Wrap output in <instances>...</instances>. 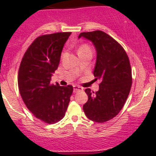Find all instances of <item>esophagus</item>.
<instances>
[{"label":"esophagus","instance_id":"obj_1","mask_svg":"<svg viewBox=\"0 0 156 156\" xmlns=\"http://www.w3.org/2000/svg\"><path fill=\"white\" fill-rule=\"evenodd\" d=\"M81 90H83V87H80V86L75 85L73 87L74 93H77V92H78V91H81Z\"/></svg>","mask_w":156,"mask_h":156}]
</instances>
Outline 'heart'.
Listing matches in <instances>:
<instances>
[{"label": "heart", "mask_w": 156, "mask_h": 156, "mask_svg": "<svg viewBox=\"0 0 156 156\" xmlns=\"http://www.w3.org/2000/svg\"><path fill=\"white\" fill-rule=\"evenodd\" d=\"M90 50V47L88 46L87 44H83L78 48V53H81V52H83V51H86V50Z\"/></svg>", "instance_id": "b5f03b06"}]
</instances>
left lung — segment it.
<instances>
[{
  "label": "left lung",
  "instance_id": "1",
  "mask_svg": "<svg viewBox=\"0 0 156 156\" xmlns=\"http://www.w3.org/2000/svg\"><path fill=\"white\" fill-rule=\"evenodd\" d=\"M81 37L92 41L95 47L94 75L95 79L101 80L96 93L90 88L85 90L88 100L83 109L91 121L103 123L115 117L126 102L132 84L130 61L122 45L103 31L81 32L78 38Z\"/></svg>",
  "mask_w": 156,
  "mask_h": 156
}]
</instances>
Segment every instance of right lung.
<instances>
[{
  "instance_id": "right-lung-1",
  "label": "right lung",
  "mask_w": 156,
  "mask_h": 156,
  "mask_svg": "<svg viewBox=\"0 0 156 156\" xmlns=\"http://www.w3.org/2000/svg\"><path fill=\"white\" fill-rule=\"evenodd\" d=\"M72 32H57L37 37L23 56L18 73L20 95L29 111L48 124L65 116L73 87L50 84L52 74L60 61L64 44Z\"/></svg>"
}]
</instances>
